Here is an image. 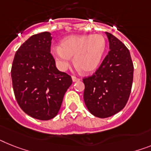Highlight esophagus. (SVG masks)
Instances as JSON below:
<instances>
[{"mask_svg":"<svg viewBox=\"0 0 151 151\" xmlns=\"http://www.w3.org/2000/svg\"><path fill=\"white\" fill-rule=\"evenodd\" d=\"M80 78H76V77H74V76H72V81H73V82H76V81H80Z\"/></svg>","mask_w":151,"mask_h":151,"instance_id":"esophagus-1","label":"esophagus"}]
</instances>
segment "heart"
<instances>
[{
	"mask_svg": "<svg viewBox=\"0 0 151 151\" xmlns=\"http://www.w3.org/2000/svg\"><path fill=\"white\" fill-rule=\"evenodd\" d=\"M106 49V40L101 35H71L60 41V46L53 47L51 55L58 69L64 71L73 56V62L82 72L94 71L101 64Z\"/></svg>",
	"mask_w": 151,
	"mask_h": 151,
	"instance_id": "1",
	"label": "heart"
}]
</instances>
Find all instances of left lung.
Returning <instances> with one entry per match:
<instances>
[{
    "label": "left lung",
    "instance_id": "1",
    "mask_svg": "<svg viewBox=\"0 0 151 151\" xmlns=\"http://www.w3.org/2000/svg\"><path fill=\"white\" fill-rule=\"evenodd\" d=\"M105 34L110 51L93 75L83 79L86 107L99 118L113 116L125 107L134 77L129 50L116 37L108 32Z\"/></svg>",
    "mask_w": 151,
    "mask_h": 151
}]
</instances>
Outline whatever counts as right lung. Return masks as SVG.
<instances>
[{
  "instance_id": "1",
  "label": "right lung",
  "mask_w": 151,
  "mask_h": 151,
  "mask_svg": "<svg viewBox=\"0 0 151 151\" xmlns=\"http://www.w3.org/2000/svg\"><path fill=\"white\" fill-rule=\"evenodd\" d=\"M51 35L42 32L29 37L14 58L11 78L15 98L33 118L47 121L58 114L70 76L59 71L50 54Z\"/></svg>"
}]
</instances>
